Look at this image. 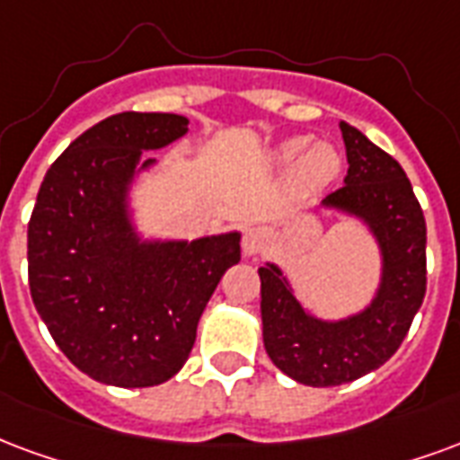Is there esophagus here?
Here are the masks:
<instances>
[{
    "instance_id": "34e87169",
    "label": "esophagus",
    "mask_w": 460,
    "mask_h": 460,
    "mask_svg": "<svg viewBox=\"0 0 460 460\" xmlns=\"http://www.w3.org/2000/svg\"><path fill=\"white\" fill-rule=\"evenodd\" d=\"M268 246H270L268 231L261 229V226L246 231V236H243V253H246V256H258V253H263Z\"/></svg>"
}]
</instances>
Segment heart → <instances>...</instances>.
Instances as JSON below:
<instances>
[{"instance_id": "heart-1", "label": "heart", "mask_w": 460, "mask_h": 460, "mask_svg": "<svg viewBox=\"0 0 460 460\" xmlns=\"http://www.w3.org/2000/svg\"><path fill=\"white\" fill-rule=\"evenodd\" d=\"M275 161L280 165H292L297 163L295 168V182L302 190H319L326 182H332L336 178V172L341 168V158L332 146L319 144L309 148V138L297 136L280 144V148L275 151Z\"/></svg>"}]
</instances>
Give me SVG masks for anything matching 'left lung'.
Segmentation results:
<instances>
[{
	"mask_svg": "<svg viewBox=\"0 0 460 460\" xmlns=\"http://www.w3.org/2000/svg\"><path fill=\"white\" fill-rule=\"evenodd\" d=\"M339 126L349 172L322 207L351 214L376 236L383 258L376 297L358 314L324 322L299 305L278 265L258 268L265 351L285 376L312 387L343 385L380 368L427 292V224L402 165L351 124Z\"/></svg>",
	"mask_w": 460,
	"mask_h": 460,
	"instance_id": "obj_1",
	"label": "left lung"
}]
</instances>
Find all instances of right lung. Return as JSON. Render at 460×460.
Masks as SVG:
<instances>
[{"instance_id": "right-lung-1", "label": "right lung", "mask_w": 460, "mask_h": 460, "mask_svg": "<svg viewBox=\"0 0 460 460\" xmlns=\"http://www.w3.org/2000/svg\"><path fill=\"white\" fill-rule=\"evenodd\" d=\"M180 114L124 111L87 128L40 182L29 221V288L58 349L97 383L161 385L185 366L241 234L144 241L128 214L144 151L187 134Z\"/></svg>"}]
</instances>
